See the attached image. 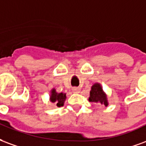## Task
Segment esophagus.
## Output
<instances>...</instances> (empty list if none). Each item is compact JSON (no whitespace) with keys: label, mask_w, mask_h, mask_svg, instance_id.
I'll return each mask as SVG.
<instances>
[{"label":"esophagus","mask_w":146,"mask_h":146,"mask_svg":"<svg viewBox=\"0 0 146 146\" xmlns=\"http://www.w3.org/2000/svg\"><path fill=\"white\" fill-rule=\"evenodd\" d=\"M72 91L74 92H80V88L79 87H73L72 88Z\"/></svg>","instance_id":"1"}]
</instances>
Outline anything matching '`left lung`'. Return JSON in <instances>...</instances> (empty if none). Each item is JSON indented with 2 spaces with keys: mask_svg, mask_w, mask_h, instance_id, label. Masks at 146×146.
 <instances>
[{
  "mask_svg": "<svg viewBox=\"0 0 146 146\" xmlns=\"http://www.w3.org/2000/svg\"><path fill=\"white\" fill-rule=\"evenodd\" d=\"M89 102L96 103V104H104L105 107L108 105L107 100V96L102 89V87L100 84H95L92 86V89L90 91V97L89 98Z\"/></svg>",
  "mask_w": 146,
  "mask_h": 146,
  "instance_id": "8db88e82",
  "label": "left lung"
}]
</instances>
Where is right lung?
<instances>
[{
  "instance_id": "obj_1",
  "label": "right lung",
  "mask_w": 146,
  "mask_h": 146,
  "mask_svg": "<svg viewBox=\"0 0 146 146\" xmlns=\"http://www.w3.org/2000/svg\"><path fill=\"white\" fill-rule=\"evenodd\" d=\"M66 99V94L64 93H57L56 92L55 89H52L51 91V96H50V101L52 103H54L57 104V107H62L64 103V100Z\"/></svg>"
}]
</instances>
